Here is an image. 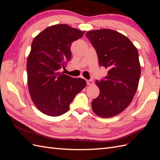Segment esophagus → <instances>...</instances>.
<instances>
[{
    "mask_svg": "<svg viewBox=\"0 0 160 160\" xmlns=\"http://www.w3.org/2000/svg\"><path fill=\"white\" fill-rule=\"evenodd\" d=\"M87 84L88 85H91L93 84V80H87Z\"/></svg>",
    "mask_w": 160,
    "mask_h": 160,
    "instance_id": "esophagus-1",
    "label": "esophagus"
}]
</instances>
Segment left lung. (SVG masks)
Wrapping results in <instances>:
<instances>
[{"label": "left lung", "instance_id": "obj_1", "mask_svg": "<svg viewBox=\"0 0 160 160\" xmlns=\"http://www.w3.org/2000/svg\"><path fill=\"white\" fill-rule=\"evenodd\" d=\"M86 37L99 65L109 69L105 79L96 81L100 92L92 109L101 118L113 117L128 108L136 93L141 75L138 49L127 37L111 29L90 31Z\"/></svg>", "mask_w": 160, "mask_h": 160}]
</instances>
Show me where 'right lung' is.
<instances>
[{
	"instance_id": "obj_1",
	"label": "right lung",
	"mask_w": 160,
	"mask_h": 160,
	"mask_svg": "<svg viewBox=\"0 0 160 160\" xmlns=\"http://www.w3.org/2000/svg\"><path fill=\"white\" fill-rule=\"evenodd\" d=\"M85 31L67 24L46 28L34 38L27 58L28 88L37 108L57 117L66 113L75 95L85 88V79L59 72L71 59V45Z\"/></svg>"
}]
</instances>
